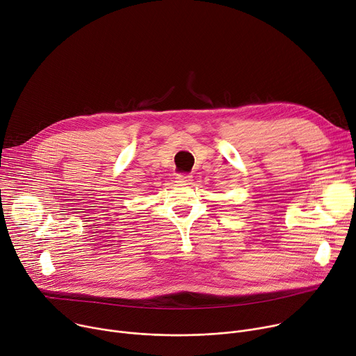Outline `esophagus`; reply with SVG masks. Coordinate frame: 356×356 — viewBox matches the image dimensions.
I'll return each instance as SVG.
<instances>
[{
	"instance_id": "1",
	"label": "esophagus",
	"mask_w": 356,
	"mask_h": 356,
	"mask_svg": "<svg viewBox=\"0 0 356 356\" xmlns=\"http://www.w3.org/2000/svg\"><path fill=\"white\" fill-rule=\"evenodd\" d=\"M177 181L179 183H183V184H187V183H190L191 180H193V176H190V175H177Z\"/></svg>"
}]
</instances>
